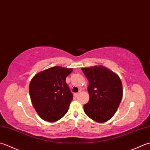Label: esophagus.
I'll list each match as a JSON object with an SVG mask.
<instances>
[{
	"mask_svg": "<svg viewBox=\"0 0 150 150\" xmlns=\"http://www.w3.org/2000/svg\"><path fill=\"white\" fill-rule=\"evenodd\" d=\"M79 94H80V93H74V96L77 98V97H78L79 96Z\"/></svg>",
	"mask_w": 150,
	"mask_h": 150,
	"instance_id": "34e87169",
	"label": "esophagus"
}]
</instances>
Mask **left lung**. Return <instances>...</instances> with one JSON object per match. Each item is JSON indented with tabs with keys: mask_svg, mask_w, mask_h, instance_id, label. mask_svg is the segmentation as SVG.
I'll return each instance as SVG.
<instances>
[{
	"mask_svg": "<svg viewBox=\"0 0 150 150\" xmlns=\"http://www.w3.org/2000/svg\"><path fill=\"white\" fill-rule=\"evenodd\" d=\"M89 81L90 99L83 108L86 115L98 123L114 116L122 101L123 88L118 75L103 66L82 68Z\"/></svg>",
	"mask_w": 150,
	"mask_h": 150,
	"instance_id": "1",
	"label": "left lung"
}]
</instances>
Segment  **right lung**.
Masks as SVG:
<instances>
[{"label": "right lung", "mask_w": 150, "mask_h": 150, "mask_svg": "<svg viewBox=\"0 0 150 150\" xmlns=\"http://www.w3.org/2000/svg\"><path fill=\"white\" fill-rule=\"evenodd\" d=\"M71 68L54 66L34 75L29 93L35 110L43 120L54 122L67 113L73 94L66 82Z\"/></svg>", "instance_id": "add662e5"}]
</instances>
